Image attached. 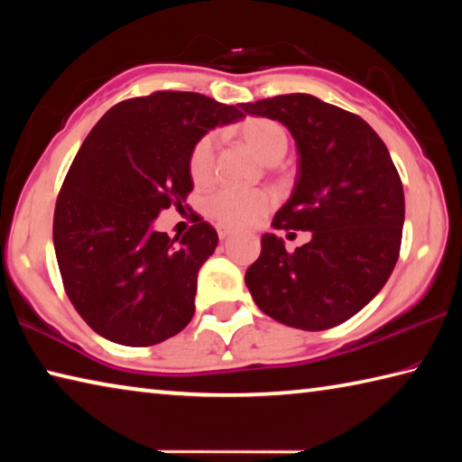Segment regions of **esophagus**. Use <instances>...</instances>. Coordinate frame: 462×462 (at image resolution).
<instances>
[{
	"instance_id": "34e87169",
	"label": "esophagus",
	"mask_w": 462,
	"mask_h": 462,
	"mask_svg": "<svg viewBox=\"0 0 462 462\" xmlns=\"http://www.w3.org/2000/svg\"><path fill=\"white\" fill-rule=\"evenodd\" d=\"M232 234H234V230L226 228V226H220V228H217V236H220V240H226L228 236H232Z\"/></svg>"
}]
</instances>
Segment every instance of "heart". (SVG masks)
I'll return each mask as SVG.
<instances>
[{
  "mask_svg": "<svg viewBox=\"0 0 462 462\" xmlns=\"http://www.w3.org/2000/svg\"><path fill=\"white\" fill-rule=\"evenodd\" d=\"M238 136L250 151L264 162H277L287 151V134L281 124L267 118H248L238 126ZM216 136L208 134L193 146L189 154V175L198 185H206L214 177ZM273 195L264 189H224L209 195L206 212L226 228H245L269 212Z\"/></svg>",
  "mask_w": 462,
  "mask_h": 462,
  "instance_id": "obj_1",
  "label": "heart"
}]
</instances>
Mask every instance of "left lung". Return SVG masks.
Wrapping results in <instances>:
<instances>
[{
    "label": "left lung",
    "instance_id": "1",
    "mask_svg": "<svg viewBox=\"0 0 462 462\" xmlns=\"http://www.w3.org/2000/svg\"><path fill=\"white\" fill-rule=\"evenodd\" d=\"M240 107L291 132L300 167L273 228L311 232L293 253L264 234L245 277L250 295L264 314L300 330L346 322L381 291L400 256L405 199L387 146L361 116L308 93Z\"/></svg>",
    "mask_w": 462,
    "mask_h": 462
}]
</instances>
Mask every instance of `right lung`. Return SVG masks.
<instances>
[{
	"label": "right lung",
	"instance_id": "1",
	"mask_svg": "<svg viewBox=\"0 0 462 462\" xmlns=\"http://www.w3.org/2000/svg\"><path fill=\"white\" fill-rule=\"evenodd\" d=\"M238 107L201 93L154 91L107 109L60 187L52 240L69 300L104 338L152 346L191 322L201 264L217 232L195 216L181 238L152 228L193 189L189 154Z\"/></svg>",
	"mask_w": 462,
	"mask_h": 462
}]
</instances>
